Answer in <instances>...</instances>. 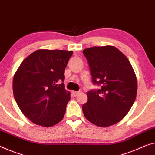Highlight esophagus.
I'll return each mask as SVG.
<instances>
[{"label":"esophagus","instance_id":"1","mask_svg":"<svg viewBox=\"0 0 155 155\" xmlns=\"http://www.w3.org/2000/svg\"><path fill=\"white\" fill-rule=\"evenodd\" d=\"M80 91H72V94H73V96H77L78 94H80Z\"/></svg>","mask_w":155,"mask_h":155}]
</instances>
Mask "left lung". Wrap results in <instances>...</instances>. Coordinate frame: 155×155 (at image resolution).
Listing matches in <instances>:
<instances>
[{
	"label": "left lung",
	"instance_id": "obj_1",
	"mask_svg": "<svg viewBox=\"0 0 155 155\" xmlns=\"http://www.w3.org/2000/svg\"><path fill=\"white\" fill-rule=\"evenodd\" d=\"M83 54L89 62L93 82L101 87L87 93L83 114L98 127L113 125L127 115L135 101L134 71L127 57L112 46L89 48Z\"/></svg>",
	"mask_w": 155,
	"mask_h": 155
}]
</instances>
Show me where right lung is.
Segmentation results:
<instances>
[{"label":"right lung","instance_id":"add662e5","mask_svg":"<svg viewBox=\"0 0 155 155\" xmlns=\"http://www.w3.org/2000/svg\"><path fill=\"white\" fill-rule=\"evenodd\" d=\"M73 51L39 49L23 59L13 78L14 99L35 124L51 127L62 120L69 91L63 83Z\"/></svg>","mask_w":155,"mask_h":155}]
</instances>
